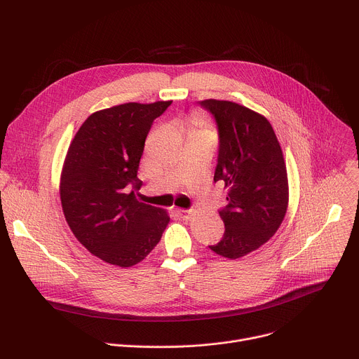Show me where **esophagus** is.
<instances>
[{
    "label": "esophagus",
    "instance_id": "1",
    "mask_svg": "<svg viewBox=\"0 0 359 359\" xmlns=\"http://www.w3.org/2000/svg\"><path fill=\"white\" fill-rule=\"evenodd\" d=\"M176 215L183 219V220H189L191 216H193V212L191 210H186V209H177L176 210Z\"/></svg>",
    "mask_w": 359,
    "mask_h": 359
}]
</instances>
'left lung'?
I'll list each match as a JSON object with an SVG mask.
<instances>
[{
  "mask_svg": "<svg viewBox=\"0 0 359 359\" xmlns=\"http://www.w3.org/2000/svg\"><path fill=\"white\" fill-rule=\"evenodd\" d=\"M198 105L210 112L219 132L215 182L227 189L222 240L209 245L227 259H240L267 243L287 212L288 182L283 151L270 122L229 100L206 99Z\"/></svg>",
  "mask_w": 359,
  "mask_h": 359,
  "instance_id": "obj_1",
  "label": "left lung"
}]
</instances>
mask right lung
I'll list each match as a JSON object with an SVG mask.
<instances>
[{
  "label": "right lung",
  "instance_id": "obj_1",
  "mask_svg": "<svg viewBox=\"0 0 359 359\" xmlns=\"http://www.w3.org/2000/svg\"><path fill=\"white\" fill-rule=\"evenodd\" d=\"M172 104H129L92 114L76 132L61 176V203L78 241L119 267L142 262L169 224L165 210L136 198L144 140Z\"/></svg>",
  "mask_w": 359,
  "mask_h": 359
}]
</instances>
